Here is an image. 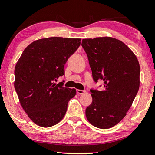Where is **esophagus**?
<instances>
[{"label":"esophagus","instance_id":"esophagus-1","mask_svg":"<svg viewBox=\"0 0 155 155\" xmlns=\"http://www.w3.org/2000/svg\"><path fill=\"white\" fill-rule=\"evenodd\" d=\"M86 92L85 90H77V93L78 94H83Z\"/></svg>","mask_w":155,"mask_h":155}]
</instances>
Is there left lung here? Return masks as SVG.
<instances>
[{
    "label": "left lung",
    "mask_w": 155,
    "mask_h": 155,
    "mask_svg": "<svg viewBox=\"0 0 155 155\" xmlns=\"http://www.w3.org/2000/svg\"><path fill=\"white\" fill-rule=\"evenodd\" d=\"M81 46L94 81L104 83L101 91L90 90L92 103L86 108V118L94 127L109 129L125 117L138 93L139 62L127 45L114 38L83 39Z\"/></svg>",
    "instance_id": "8db88e82"
}]
</instances>
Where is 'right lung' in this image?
<instances>
[{"label": "right lung", "instance_id": "add662e5", "mask_svg": "<svg viewBox=\"0 0 155 155\" xmlns=\"http://www.w3.org/2000/svg\"><path fill=\"white\" fill-rule=\"evenodd\" d=\"M80 38L51 37L31 42L15 68V89L24 111L40 127L53 126L65 116L76 90L55 84L65 75L64 65L81 44Z\"/></svg>", "mask_w": 155, "mask_h": 155}]
</instances>
